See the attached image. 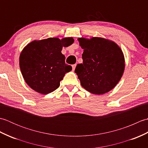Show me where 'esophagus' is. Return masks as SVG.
<instances>
[{"instance_id":"1","label":"esophagus","mask_w":148,"mask_h":148,"mask_svg":"<svg viewBox=\"0 0 148 148\" xmlns=\"http://www.w3.org/2000/svg\"><path fill=\"white\" fill-rule=\"evenodd\" d=\"M72 71H74L75 70V68H76V64H74V65H72Z\"/></svg>"}]
</instances>
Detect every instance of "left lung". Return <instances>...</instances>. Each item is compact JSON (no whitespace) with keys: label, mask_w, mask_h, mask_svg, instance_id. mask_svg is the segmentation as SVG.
Returning <instances> with one entry per match:
<instances>
[{"label":"left lung","mask_w":148,"mask_h":148,"mask_svg":"<svg viewBox=\"0 0 148 148\" xmlns=\"http://www.w3.org/2000/svg\"><path fill=\"white\" fill-rule=\"evenodd\" d=\"M84 51L83 64L75 72L81 84L89 92L102 95L111 90L120 80L125 69V58L120 48L114 42L101 37L79 38Z\"/></svg>","instance_id":"obj_1"}]
</instances>
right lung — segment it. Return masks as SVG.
<instances>
[{"mask_svg": "<svg viewBox=\"0 0 148 148\" xmlns=\"http://www.w3.org/2000/svg\"><path fill=\"white\" fill-rule=\"evenodd\" d=\"M72 37L34 40L24 48L20 56V67L25 82L41 94L53 92L60 86L65 74L72 70L65 64L63 47L74 42Z\"/></svg>", "mask_w": 148, "mask_h": 148, "instance_id": "right-lung-1", "label": "right lung"}]
</instances>
